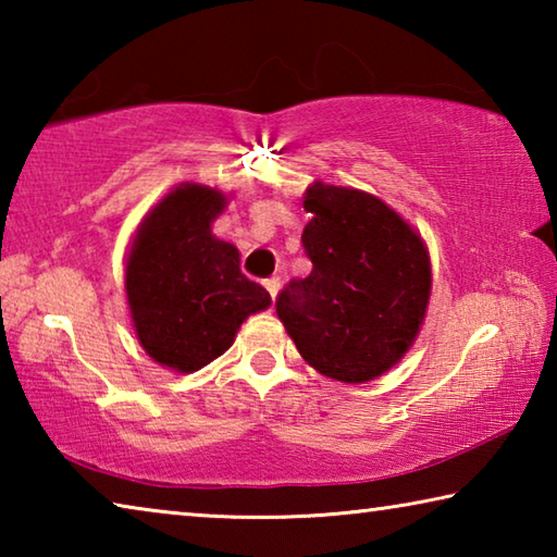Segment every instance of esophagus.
I'll use <instances>...</instances> for the list:
<instances>
[{
  "instance_id": "34e87169",
  "label": "esophagus",
  "mask_w": 557,
  "mask_h": 557,
  "mask_svg": "<svg viewBox=\"0 0 557 557\" xmlns=\"http://www.w3.org/2000/svg\"><path fill=\"white\" fill-rule=\"evenodd\" d=\"M262 285H265V289L270 292L272 299L277 297V292H280V277H268L265 282H262Z\"/></svg>"
}]
</instances>
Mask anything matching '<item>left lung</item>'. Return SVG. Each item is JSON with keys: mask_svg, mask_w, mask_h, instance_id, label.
<instances>
[{"mask_svg": "<svg viewBox=\"0 0 557 557\" xmlns=\"http://www.w3.org/2000/svg\"><path fill=\"white\" fill-rule=\"evenodd\" d=\"M305 280L277 295V317L301 358L342 383L391 371L428 312L432 270L420 233L358 188L314 182L305 194Z\"/></svg>", "mask_w": 557, "mask_h": 557, "instance_id": "1", "label": "left lung"}]
</instances>
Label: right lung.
Masks as SVG:
<instances>
[{
    "label": "right lung",
    "instance_id": "add662e5",
    "mask_svg": "<svg viewBox=\"0 0 557 557\" xmlns=\"http://www.w3.org/2000/svg\"><path fill=\"white\" fill-rule=\"evenodd\" d=\"M225 203L219 188L176 186L129 245L125 289L135 334L159 366L178 373L228 351L245 319L272 301L240 272L238 248L211 233Z\"/></svg>",
    "mask_w": 557,
    "mask_h": 557
}]
</instances>
